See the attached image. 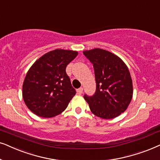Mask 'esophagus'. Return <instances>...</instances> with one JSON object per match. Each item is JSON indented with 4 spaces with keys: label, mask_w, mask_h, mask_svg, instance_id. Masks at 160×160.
Here are the masks:
<instances>
[{
    "label": "esophagus",
    "mask_w": 160,
    "mask_h": 160,
    "mask_svg": "<svg viewBox=\"0 0 160 160\" xmlns=\"http://www.w3.org/2000/svg\"><path fill=\"white\" fill-rule=\"evenodd\" d=\"M82 92H83V88H78V90H77V93H78V95H82Z\"/></svg>",
    "instance_id": "1"
}]
</instances>
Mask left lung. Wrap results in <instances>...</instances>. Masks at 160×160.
I'll return each mask as SVG.
<instances>
[{"label":"left lung","instance_id":"1","mask_svg":"<svg viewBox=\"0 0 160 160\" xmlns=\"http://www.w3.org/2000/svg\"><path fill=\"white\" fill-rule=\"evenodd\" d=\"M95 70L96 91L93 96L84 95L92 112L103 119H112L125 112L133 96L129 70L123 60L101 48L83 51Z\"/></svg>","mask_w":160,"mask_h":160}]
</instances>
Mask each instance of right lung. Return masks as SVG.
<instances>
[{"instance_id": "obj_1", "label": "right lung", "mask_w": 160, "mask_h": 160, "mask_svg": "<svg viewBox=\"0 0 160 160\" xmlns=\"http://www.w3.org/2000/svg\"><path fill=\"white\" fill-rule=\"evenodd\" d=\"M77 55L76 51L56 49L39 57L29 68L22 84V98L33 113L49 118L65 110L76 95L66 67Z\"/></svg>"}]
</instances>
